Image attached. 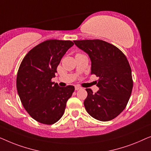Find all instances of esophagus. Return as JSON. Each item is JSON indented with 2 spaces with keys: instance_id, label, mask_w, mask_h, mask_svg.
Listing matches in <instances>:
<instances>
[{
  "instance_id": "esophagus-1",
  "label": "esophagus",
  "mask_w": 151,
  "mask_h": 151,
  "mask_svg": "<svg viewBox=\"0 0 151 151\" xmlns=\"http://www.w3.org/2000/svg\"><path fill=\"white\" fill-rule=\"evenodd\" d=\"M81 88L79 86H75V90H81Z\"/></svg>"
}]
</instances>
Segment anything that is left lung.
I'll list each match as a JSON object with an SVG mask.
<instances>
[{"instance_id": "1", "label": "left lung", "mask_w": 151, "mask_h": 151, "mask_svg": "<svg viewBox=\"0 0 151 151\" xmlns=\"http://www.w3.org/2000/svg\"><path fill=\"white\" fill-rule=\"evenodd\" d=\"M92 62L91 74L99 77V90L86 89L84 106L90 115L100 121H109L125 109L133 89L131 69L126 56L113 44L101 40H75Z\"/></svg>"}]
</instances>
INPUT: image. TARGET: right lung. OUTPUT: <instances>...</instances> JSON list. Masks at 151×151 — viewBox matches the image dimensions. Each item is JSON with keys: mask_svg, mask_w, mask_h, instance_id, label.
Here are the masks:
<instances>
[{"mask_svg": "<svg viewBox=\"0 0 151 151\" xmlns=\"http://www.w3.org/2000/svg\"><path fill=\"white\" fill-rule=\"evenodd\" d=\"M74 43L70 40H48L33 48L22 59L16 78L21 103L34 120L52 124L65 111L66 103L75 91L52 82L61 59Z\"/></svg>", "mask_w": 151, "mask_h": 151, "instance_id": "obj_1", "label": "right lung"}]
</instances>
